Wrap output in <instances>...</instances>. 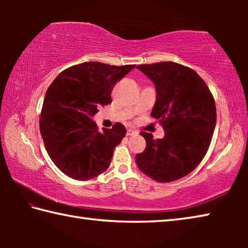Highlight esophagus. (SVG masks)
Instances as JSON below:
<instances>
[{
	"label": "esophagus",
	"mask_w": 248,
	"mask_h": 248,
	"mask_svg": "<svg viewBox=\"0 0 248 248\" xmlns=\"http://www.w3.org/2000/svg\"><path fill=\"white\" fill-rule=\"evenodd\" d=\"M138 132L134 131V130L132 129H128L127 130V136H134V134H137Z\"/></svg>",
	"instance_id": "34e87169"
}]
</instances>
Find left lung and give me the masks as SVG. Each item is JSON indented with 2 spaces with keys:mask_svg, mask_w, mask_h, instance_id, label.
Instances as JSON below:
<instances>
[{
  "mask_svg": "<svg viewBox=\"0 0 248 248\" xmlns=\"http://www.w3.org/2000/svg\"><path fill=\"white\" fill-rule=\"evenodd\" d=\"M154 83L156 100L151 116L164 128L163 139L141 132L145 150L136 155L142 173L170 183L191 173L202 161L217 124L213 96L196 71L175 62L138 65Z\"/></svg>",
  "mask_w": 248,
  "mask_h": 248,
  "instance_id": "left-lung-1",
  "label": "left lung"
}]
</instances>
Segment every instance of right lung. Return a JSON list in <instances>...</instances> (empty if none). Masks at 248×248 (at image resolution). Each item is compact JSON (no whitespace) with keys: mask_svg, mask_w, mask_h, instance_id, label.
I'll list each match as a JSON object with an SVG mask.
<instances>
[{"mask_svg":"<svg viewBox=\"0 0 248 248\" xmlns=\"http://www.w3.org/2000/svg\"><path fill=\"white\" fill-rule=\"evenodd\" d=\"M136 65L85 62L66 69L46 93L39 120L50 158L59 170L77 180H89L110 165L125 128L116 124L98 131L93 117L98 107L111 103L115 84Z\"/></svg>","mask_w":248,"mask_h":248,"instance_id":"obj_1","label":"right lung"}]
</instances>
